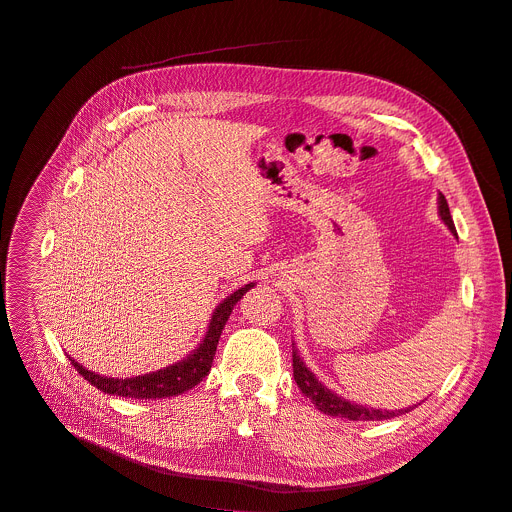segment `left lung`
Instances as JSON below:
<instances>
[{
  "label": "left lung",
  "mask_w": 512,
  "mask_h": 512,
  "mask_svg": "<svg viewBox=\"0 0 512 512\" xmlns=\"http://www.w3.org/2000/svg\"><path fill=\"white\" fill-rule=\"evenodd\" d=\"M437 214H440L442 223L456 237L454 221H452V216H450V208H448V202L444 198V193H437ZM291 356H294V379H296V383L300 387V392L306 398H310V402L316 408H319L321 412H325V415H329V417H342V419H348V421H387V419L406 415V412H410L412 408H417L421 404L419 402L415 406H406V408H398V410H387V408H373V406H367V404L350 402L344 396L335 394L333 389H329L323 381H319V377H316L306 367V362L298 354V348H296L294 342H291Z\"/></svg>",
  "instance_id": "obj_1"
}]
</instances>
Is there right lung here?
<instances>
[{
    "mask_svg": "<svg viewBox=\"0 0 512 512\" xmlns=\"http://www.w3.org/2000/svg\"><path fill=\"white\" fill-rule=\"evenodd\" d=\"M256 283H248L239 289H235L231 296H227L221 304H218L210 316L206 333L202 337V342L198 344L196 350H191L185 358L177 360L175 364H168L164 369L152 371V373H143L135 377H106L95 371H89L83 367L81 362L75 358H70V364L75 367L93 387L100 389L104 394L110 396H120V398H137V400H156V398H173L185 394L187 389L196 387L212 367V360L216 354L218 339H221V333L229 321V316L233 312V306L248 294V291Z\"/></svg>",
    "mask_w": 512,
    "mask_h": 512,
    "instance_id": "obj_1",
    "label": "right lung"
}]
</instances>
